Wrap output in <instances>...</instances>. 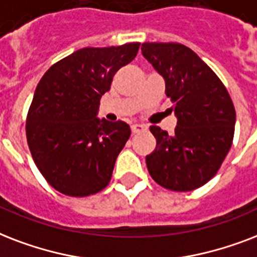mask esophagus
I'll return each mask as SVG.
<instances>
[{
    "instance_id": "34e87169",
    "label": "esophagus",
    "mask_w": 257,
    "mask_h": 257,
    "mask_svg": "<svg viewBox=\"0 0 257 257\" xmlns=\"http://www.w3.org/2000/svg\"><path fill=\"white\" fill-rule=\"evenodd\" d=\"M146 130V126L145 124H139V123H135V124H133L131 126V131L134 133V134H137V133H142V131Z\"/></svg>"
}]
</instances>
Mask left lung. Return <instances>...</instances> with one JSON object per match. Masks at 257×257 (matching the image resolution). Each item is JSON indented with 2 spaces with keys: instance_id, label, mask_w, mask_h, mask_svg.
<instances>
[{
  "instance_id": "left-lung-1",
  "label": "left lung",
  "mask_w": 257,
  "mask_h": 257,
  "mask_svg": "<svg viewBox=\"0 0 257 257\" xmlns=\"http://www.w3.org/2000/svg\"><path fill=\"white\" fill-rule=\"evenodd\" d=\"M142 55L164 77L177 116L174 134L150 126L156 150L146 156L150 176L174 192L205 185L232 146L236 111L217 75L190 48L178 43H145Z\"/></svg>"
}]
</instances>
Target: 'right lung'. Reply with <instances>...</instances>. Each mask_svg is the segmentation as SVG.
<instances>
[{
  "label": "right lung",
  "mask_w": 257,
  "mask_h": 257,
  "mask_svg": "<svg viewBox=\"0 0 257 257\" xmlns=\"http://www.w3.org/2000/svg\"><path fill=\"white\" fill-rule=\"evenodd\" d=\"M139 43L83 48L53 64L36 87L27 139L36 166L51 186L71 197L106 188L130 138L126 122L97 118L100 97Z\"/></svg>",
  "instance_id": "add662e5"
}]
</instances>
